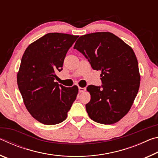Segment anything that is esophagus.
Segmentation results:
<instances>
[{
	"instance_id": "esophagus-1",
	"label": "esophagus",
	"mask_w": 158,
	"mask_h": 158,
	"mask_svg": "<svg viewBox=\"0 0 158 158\" xmlns=\"http://www.w3.org/2000/svg\"><path fill=\"white\" fill-rule=\"evenodd\" d=\"M85 88H81V87H79V93H83L85 91Z\"/></svg>"
}]
</instances>
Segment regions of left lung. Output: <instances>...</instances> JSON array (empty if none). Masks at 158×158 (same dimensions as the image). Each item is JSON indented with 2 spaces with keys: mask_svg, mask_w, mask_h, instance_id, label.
<instances>
[{
  "mask_svg": "<svg viewBox=\"0 0 158 158\" xmlns=\"http://www.w3.org/2000/svg\"><path fill=\"white\" fill-rule=\"evenodd\" d=\"M74 49L89 60L93 69L102 71V86L87 87L89 117L105 125L119 121L130 111L139 89L138 61L132 47L113 33L98 32L79 37Z\"/></svg>",
  "mask_w": 158,
  "mask_h": 158,
  "instance_id": "left-lung-1",
  "label": "left lung"
}]
</instances>
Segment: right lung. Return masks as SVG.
I'll list each match as a JSON object with an SVG mask.
<instances>
[{
  "instance_id": "obj_1",
  "label": "right lung",
  "mask_w": 158,
  "mask_h": 158,
  "mask_svg": "<svg viewBox=\"0 0 158 158\" xmlns=\"http://www.w3.org/2000/svg\"><path fill=\"white\" fill-rule=\"evenodd\" d=\"M78 35L50 33L26 48L17 73L23 103L37 121L51 125L63 122L76 100L78 87L67 88L54 81L64 59Z\"/></svg>"
}]
</instances>
